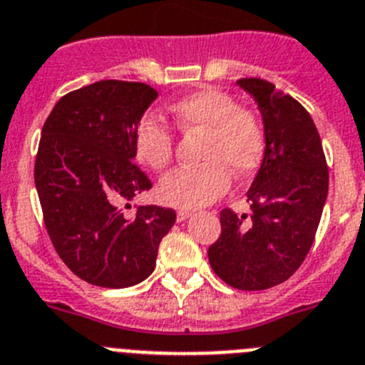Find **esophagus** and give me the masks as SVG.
<instances>
[{"label":"esophagus","mask_w":365,"mask_h":365,"mask_svg":"<svg viewBox=\"0 0 365 365\" xmlns=\"http://www.w3.org/2000/svg\"><path fill=\"white\" fill-rule=\"evenodd\" d=\"M190 215H192V212H190V211H178V215H176V220H178V222L182 223V222H185L187 218H190Z\"/></svg>","instance_id":"obj_1"}]
</instances>
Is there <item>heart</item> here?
Returning a JSON list of instances; mask_svg holds the SVG:
<instances>
[{
  "label": "heart",
  "instance_id": "b5f03b06",
  "mask_svg": "<svg viewBox=\"0 0 365 365\" xmlns=\"http://www.w3.org/2000/svg\"><path fill=\"white\" fill-rule=\"evenodd\" d=\"M183 133L205 134L200 147V165L170 170L160 180L158 196L165 205L192 211L227 190L231 173L236 178L252 175L264 160L265 130L258 114L238 107L220 88L207 87L182 98L170 107ZM134 154L153 170H162L173 160V133L154 116H143L134 129Z\"/></svg>",
  "mask_w": 365,
  "mask_h": 365
}]
</instances>
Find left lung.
<instances>
[{
  "label": "left lung",
  "instance_id": "left-lung-1",
  "mask_svg": "<svg viewBox=\"0 0 365 365\" xmlns=\"http://www.w3.org/2000/svg\"><path fill=\"white\" fill-rule=\"evenodd\" d=\"M258 105L265 154L247 190L251 216L220 212L209 264L225 284L260 291L287 280L313 245L329 173L313 118L294 98L258 78L236 81Z\"/></svg>",
  "mask_w": 365,
  "mask_h": 365
}]
</instances>
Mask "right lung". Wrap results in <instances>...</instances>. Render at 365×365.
<instances>
[{
	"label": "right lung",
	"mask_w": 365,
	"mask_h": 365,
	"mask_svg": "<svg viewBox=\"0 0 365 365\" xmlns=\"http://www.w3.org/2000/svg\"><path fill=\"white\" fill-rule=\"evenodd\" d=\"M158 98L136 81L103 80L54 105L41 130L34 182L54 249L76 277L110 289L150 277L176 212L121 203L153 187L134 163V129ZM129 205V203H127Z\"/></svg>",
	"instance_id": "obj_1"
}]
</instances>
